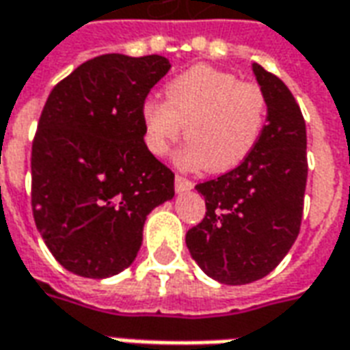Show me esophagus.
Returning a JSON list of instances; mask_svg holds the SVG:
<instances>
[{"mask_svg": "<svg viewBox=\"0 0 350 350\" xmlns=\"http://www.w3.org/2000/svg\"><path fill=\"white\" fill-rule=\"evenodd\" d=\"M174 187L178 193H182V191H189L193 189V182L191 180H187V178H183V176H176L174 178Z\"/></svg>", "mask_w": 350, "mask_h": 350, "instance_id": "1", "label": "esophagus"}]
</instances>
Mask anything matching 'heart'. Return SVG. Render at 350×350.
I'll list each match as a JSON object with an SVG mask.
<instances>
[{
	"label": "heart",
	"mask_w": 350,
	"mask_h": 350,
	"mask_svg": "<svg viewBox=\"0 0 350 350\" xmlns=\"http://www.w3.org/2000/svg\"><path fill=\"white\" fill-rule=\"evenodd\" d=\"M165 103L142 105L144 142L163 157L182 138L189 144L180 153L187 168L227 172L242 165L257 148L268 118V99L257 82L238 80L234 72L195 65L168 80Z\"/></svg>",
	"instance_id": "heart-1"
}]
</instances>
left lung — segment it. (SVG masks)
<instances>
[{"label": "left lung", "mask_w": 350, "mask_h": 350, "mask_svg": "<svg viewBox=\"0 0 350 350\" xmlns=\"http://www.w3.org/2000/svg\"><path fill=\"white\" fill-rule=\"evenodd\" d=\"M268 99V123L242 165L197 183L206 215L185 243L204 273L227 285L268 275L300 232L308 182L306 122L283 80L253 64Z\"/></svg>", "instance_id": "1"}]
</instances>
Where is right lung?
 <instances>
[{
  "instance_id": "add662e5",
  "label": "right lung",
  "mask_w": 350,
  "mask_h": 350,
  "mask_svg": "<svg viewBox=\"0 0 350 350\" xmlns=\"http://www.w3.org/2000/svg\"><path fill=\"white\" fill-rule=\"evenodd\" d=\"M167 57L103 54L57 82L31 146V210L50 253L82 278L120 273L174 172L144 142L142 105Z\"/></svg>"
}]
</instances>
